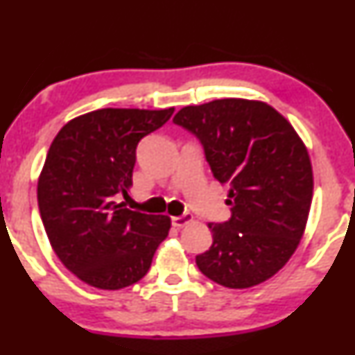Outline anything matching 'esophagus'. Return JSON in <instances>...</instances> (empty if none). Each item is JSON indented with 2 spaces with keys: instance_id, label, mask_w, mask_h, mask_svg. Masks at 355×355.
Instances as JSON below:
<instances>
[{
  "instance_id": "1",
  "label": "esophagus",
  "mask_w": 355,
  "mask_h": 355,
  "mask_svg": "<svg viewBox=\"0 0 355 355\" xmlns=\"http://www.w3.org/2000/svg\"><path fill=\"white\" fill-rule=\"evenodd\" d=\"M189 222H192V214L191 213H184L183 216H173L172 218V225L177 228H182L184 225H188Z\"/></svg>"
}]
</instances>
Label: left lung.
Here are the masks:
<instances>
[{
	"label": "left lung",
	"instance_id": "obj_1",
	"mask_svg": "<svg viewBox=\"0 0 355 355\" xmlns=\"http://www.w3.org/2000/svg\"><path fill=\"white\" fill-rule=\"evenodd\" d=\"M173 123L200 141L232 207L230 219L208 224L213 244L196 257L197 268L235 290L271 279L297 249L307 224L313 172L304 142L280 112L255 100L186 106Z\"/></svg>",
	"mask_w": 355,
	"mask_h": 355
}]
</instances>
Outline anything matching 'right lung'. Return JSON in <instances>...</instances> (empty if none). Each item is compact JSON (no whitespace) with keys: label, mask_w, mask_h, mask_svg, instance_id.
Returning a JSON list of instances; mask_svg holds the SVG:
<instances>
[{"label":"right lung","mask_w":355,"mask_h":355,"mask_svg":"<svg viewBox=\"0 0 355 355\" xmlns=\"http://www.w3.org/2000/svg\"><path fill=\"white\" fill-rule=\"evenodd\" d=\"M173 111L105 107L70 120L51 142L37 183L40 218L59 260L84 284H136L169 233V216L131 211L117 199L133 184L137 144Z\"/></svg>","instance_id":"right-lung-1"}]
</instances>
